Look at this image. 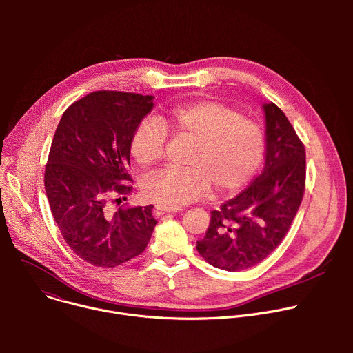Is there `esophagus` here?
I'll return each mask as SVG.
<instances>
[{
	"label": "esophagus",
	"instance_id": "1",
	"mask_svg": "<svg viewBox=\"0 0 353 353\" xmlns=\"http://www.w3.org/2000/svg\"><path fill=\"white\" fill-rule=\"evenodd\" d=\"M157 211H159L161 214H170V212H180L181 210L179 208H169V207H165V205H157L155 207Z\"/></svg>",
	"mask_w": 353,
	"mask_h": 353
}]
</instances>
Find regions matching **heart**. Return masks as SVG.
Listing matches in <instances>:
<instances>
[{"mask_svg": "<svg viewBox=\"0 0 353 353\" xmlns=\"http://www.w3.org/2000/svg\"><path fill=\"white\" fill-rule=\"evenodd\" d=\"M166 130L195 141L187 163L150 174L142 185L146 199L180 208L204 195L211 183L228 194L243 188L259 172L265 155L263 128L237 110L205 99L176 106L154 120H142L130 139L132 159L149 168L165 152Z\"/></svg>", "mask_w": 353, "mask_h": 353, "instance_id": "obj_1", "label": "heart"}]
</instances>
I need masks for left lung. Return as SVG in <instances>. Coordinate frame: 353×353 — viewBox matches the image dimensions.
<instances>
[{
  "label": "left lung",
  "instance_id": "8db88e82",
  "mask_svg": "<svg viewBox=\"0 0 353 353\" xmlns=\"http://www.w3.org/2000/svg\"><path fill=\"white\" fill-rule=\"evenodd\" d=\"M265 165L260 176L211 212L199 256L225 271L260 264L281 244L301 204L306 184V150L283 112L264 103Z\"/></svg>",
  "mask_w": 353,
  "mask_h": 353
}]
</instances>
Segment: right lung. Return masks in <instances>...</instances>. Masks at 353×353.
Returning <instances> with one entry per match:
<instances>
[{
  "label": "right lung",
  "instance_id": "obj_1",
  "mask_svg": "<svg viewBox=\"0 0 353 353\" xmlns=\"http://www.w3.org/2000/svg\"><path fill=\"white\" fill-rule=\"evenodd\" d=\"M152 99L92 92L64 112L50 148L44 187L52 215L74 253L94 267L113 268L139 256L157 225L154 205L110 210V201L132 190L130 139Z\"/></svg>",
  "mask_w": 353,
  "mask_h": 353
}]
</instances>
